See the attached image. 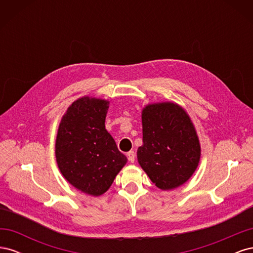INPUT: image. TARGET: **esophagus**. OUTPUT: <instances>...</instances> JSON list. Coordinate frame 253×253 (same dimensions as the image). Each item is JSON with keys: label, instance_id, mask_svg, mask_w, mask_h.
<instances>
[{"label": "esophagus", "instance_id": "esophagus-1", "mask_svg": "<svg viewBox=\"0 0 253 253\" xmlns=\"http://www.w3.org/2000/svg\"><path fill=\"white\" fill-rule=\"evenodd\" d=\"M126 156H127V159L129 160V163H134L135 162V153L134 151H129L126 153Z\"/></svg>", "mask_w": 253, "mask_h": 253}]
</instances>
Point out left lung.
I'll return each instance as SVG.
<instances>
[{
  "label": "left lung",
  "instance_id": "1",
  "mask_svg": "<svg viewBox=\"0 0 253 253\" xmlns=\"http://www.w3.org/2000/svg\"><path fill=\"white\" fill-rule=\"evenodd\" d=\"M142 142L137 159L162 190L183 185L195 172L201 144L189 115L173 102L148 104L142 110Z\"/></svg>",
  "mask_w": 253,
  "mask_h": 253
}]
</instances>
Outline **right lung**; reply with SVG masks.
<instances>
[{"mask_svg":"<svg viewBox=\"0 0 253 253\" xmlns=\"http://www.w3.org/2000/svg\"><path fill=\"white\" fill-rule=\"evenodd\" d=\"M110 101L84 96L63 115L56 159L63 177L81 192L99 196L110 189L127 159L105 129Z\"/></svg>","mask_w":253,"mask_h":253,"instance_id":"add662e5","label":"right lung"}]
</instances>
